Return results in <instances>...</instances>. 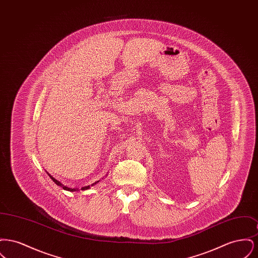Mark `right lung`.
I'll use <instances>...</instances> for the list:
<instances>
[{
	"label": "right lung",
	"instance_id": "right-lung-1",
	"mask_svg": "<svg viewBox=\"0 0 258 258\" xmlns=\"http://www.w3.org/2000/svg\"><path fill=\"white\" fill-rule=\"evenodd\" d=\"M47 174L49 175L50 178H51V180L55 183V184H57V185H59V186H61L62 187L64 190H69V191H78L79 190V188L78 187H69V186H67V185H64V184H61L60 181H58V180H56L54 177H52L51 175H50L49 173L47 172ZM107 175V174H106ZM106 177V176H105ZM100 182V180L99 181H97V182H95V183H93L92 184H89V185H85V186H83V187H81V190H86V189H89V188H91V186H93V185H95V184H98Z\"/></svg>",
	"mask_w": 258,
	"mask_h": 258
}]
</instances>
